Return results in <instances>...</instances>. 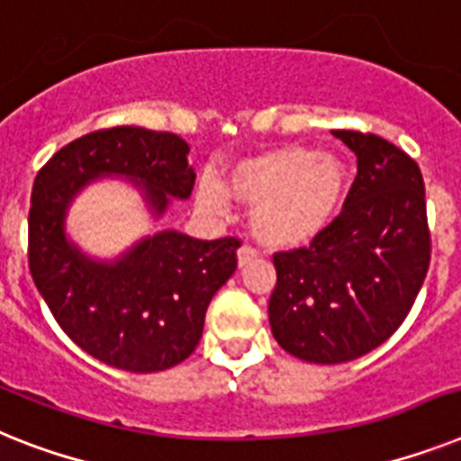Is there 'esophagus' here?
<instances>
[{
  "instance_id": "obj_1",
  "label": "esophagus",
  "mask_w": 461,
  "mask_h": 461,
  "mask_svg": "<svg viewBox=\"0 0 461 461\" xmlns=\"http://www.w3.org/2000/svg\"><path fill=\"white\" fill-rule=\"evenodd\" d=\"M254 258H257V249H254V247H249V245L240 247V249H238V266H240V268L249 264V261H254Z\"/></svg>"
}]
</instances>
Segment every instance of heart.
I'll list each match as a JSON object with an SVG mask.
<instances>
[{"mask_svg":"<svg viewBox=\"0 0 461 461\" xmlns=\"http://www.w3.org/2000/svg\"><path fill=\"white\" fill-rule=\"evenodd\" d=\"M346 188L348 171L337 155L283 146L235 162L223 185L204 176L197 184V204L209 214H223L233 197L252 207L249 223L264 245L299 247L334 221Z\"/></svg>","mask_w":461,"mask_h":461,"instance_id":"b5f03b06","label":"heart"}]
</instances>
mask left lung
Masks as SVG:
<instances>
[{"mask_svg": "<svg viewBox=\"0 0 461 461\" xmlns=\"http://www.w3.org/2000/svg\"><path fill=\"white\" fill-rule=\"evenodd\" d=\"M358 158L341 214L308 247L273 257L268 302L276 341L318 365L356 360L410 313L431 261L424 178L382 136L332 131Z\"/></svg>", "mask_w": 461, "mask_h": 461, "instance_id": "obj_1", "label": "left lung"}]
</instances>
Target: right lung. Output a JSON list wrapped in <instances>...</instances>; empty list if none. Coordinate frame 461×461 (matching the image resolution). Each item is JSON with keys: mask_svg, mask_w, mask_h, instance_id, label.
Masks as SVG:
<instances>
[{"mask_svg": "<svg viewBox=\"0 0 461 461\" xmlns=\"http://www.w3.org/2000/svg\"><path fill=\"white\" fill-rule=\"evenodd\" d=\"M181 136L113 127L72 140L32 185L28 261L60 330L101 363L159 372L184 363L203 337L212 296L238 268V238L195 240L159 230L108 261L91 258L66 233L68 209L96 178H127L155 219L188 200L195 171Z\"/></svg>", "mask_w": 461, "mask_h": 461, "instance_id": "obj_1", "label": "right lung"}]
</instances>
